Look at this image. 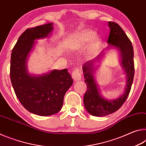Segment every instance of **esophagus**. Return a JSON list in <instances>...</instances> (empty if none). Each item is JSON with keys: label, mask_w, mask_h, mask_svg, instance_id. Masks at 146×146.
<instances>
[{"label": "esophagus", "mask_w": 146, "mask_h": 146, "mask_svg": "<svg viewBox=\"0 0 146 146\" xmlns=\"http://www.w3.org/2000/svg\"><path fill=\"white\" fill-rule=\"evenodd\" d=\"M71 76H72L73 80H75V81L80 80L81 79V72L79 70V69H75V70L73 71L72 74H71Z\"/></svg>", "instance_id": "esophagus-1"}]
</instances>
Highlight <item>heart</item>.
<instances>
[{
	"instance_id": "obj_1",
	"label": "heart",
	"mask_w": 146,
	"mask_h": 146,
	"mask_svg": "<svg viewBox=\"0 0 146 146\" xmlns=\"http://www.w3.org/2000/svg\"><path fill=\"white\" fill-rule=\"evenodd\" d=\"M95 36V32L86 30L78 33L73 39L71 46L73 48H80L84 46L94 38Z\"/></svg>"
}]
</instances>
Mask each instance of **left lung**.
Returning a JSON list of instances; mask_svg holds the SVG:
<instances>
[{
    "instance_id": "8db88e82",
    "label": "left lung",
    "mask_w": 146,
    "mask_h": 146,
    "mask_svg": "<svg viewBox=\"0 0 146 146\" xmlns=\"http://www.w3.org/2000/svg\"><path fill=\"white\" fill-rule=\"evenodd\" d=\"M110 33L108 42L110 46L119 49L122 64L127 74V85L124 93L119 98L108 100L101 97L93 76V61H88L83 66L84 76L87 85V91L84 97V104L89 113L95 117H104L120 109L127 99L131 88L135 74L134 52L132 43L122 28L114 22H109ZM100 56H97L99 58Z\"/></svg>"
}]
</instances>
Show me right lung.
Masks as SVG:
<instances>
[{
    "label": "right lung",
    "instance_id": "obj_1",
    "mask_svg": "<svg viewBox=\"0 0 146 146\" xmlns=\"http://www.w3.org/2000/svg\"><path fill=\"white\" fill-rule=\"evenodd\" d=\"M53 24L28 28L19 36L12 49L10 78L15 95L28 111L40 116L58 113L66 91L73 84L67 69L53 70L45 75L31 76L26 68V58L35 39L47 37Z\"/></svg>",
    "mask_w": 146,
    "mask_h": 146
}]
</instances>
